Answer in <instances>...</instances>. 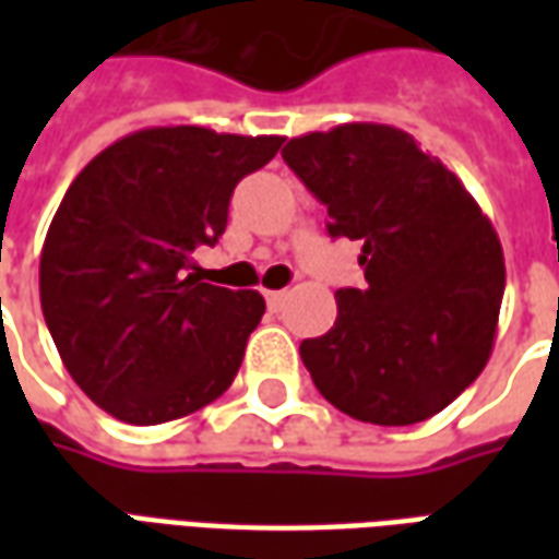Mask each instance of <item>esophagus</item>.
<instances>
[{
    "label": "esophagus",
    "mask_w": 559,
    "mask_h": 559,
    "mask_svg": "<svg viewBox=\"0 0 559 559\" xmlns=\"http://www.w3.org/2000/svg\"><path fill=\"white\" fill-rule=\"evenodd\" d=\"M284 299H287V293H284V290H269L266 293L269 311H281V305H284Z\"/></svg>",
    "instance_id": "esophagus-1"
}]
</instances>
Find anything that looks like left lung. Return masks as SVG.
<instances>
[{
  "instance_id": "left-lung-1",
  "label": "left lung",
  "mask_w": 559,
  "mask_h": 559,
  "mask_svg": "<svg viewBox=\"0 0 559 559\" xmlns=\"http://www.w3.org/2000/svg\"><path fill=\"white\" fill-rule=\"evenodd\" d=\"M281 155L326 206L329 236L362 239L368 284L335 293V326L299 347L314 386L359 421L431 419L491 356L506 287L491 221L401 128L347 122Z\"/></svg>"
}]
</instances>
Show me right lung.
<instances>
[{
	"label": "right lung",
	"mask_w": 559,
	"mask_h": 559,
	"mask_svg": "<svg viewBox=\"0 0 559 559\" xmlns=\"http://www.w3.org/2000/svg\"><path fill=\"white\" fill-rule=\"evenodd\" d=\"M284 138L143 128L98 152L41 248V311L68 374L128 425H160L230 389L266 302L203 284L200 245L227 227L233 188Z\"/></svg>",
	"instance_id": "right-lung-1"
}]
</instances>
